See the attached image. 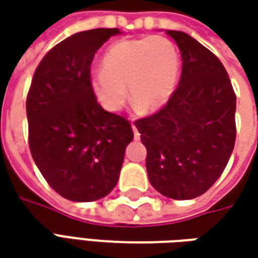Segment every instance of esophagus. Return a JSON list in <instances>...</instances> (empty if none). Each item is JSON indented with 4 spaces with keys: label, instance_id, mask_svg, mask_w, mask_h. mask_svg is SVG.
<instances>
[{
    "label": "esophagus",
    "instance_id": "esophagus-1",
    "mask_svg": "<svg viewBox=\"0 0 258 258\" xmlns=\"http://www.w3.org/2000/svg\"><path fill=\"white\" fill-rule=\"evenodd\" d=\"M132 131H134V136H135V139L138 141L139 138H141V134L138 132V129H136V126H135L134 123H132Z\"/></svg>",
    "mask_w": 258,
    "mask_h": 258
}]
</instances>
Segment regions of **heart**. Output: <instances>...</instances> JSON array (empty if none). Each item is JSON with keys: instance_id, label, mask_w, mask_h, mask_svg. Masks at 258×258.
Wrapping results in <instances>:
<instances>
[{"instance_id": "b5f03b06", "label": "heart", "mask_w": 258, "mask_h": 258, "mask_svg": "<svg viewBox=\"0 0 258 258\" xmlns=\"http://www.w3.org/2000/svg\"><path fill=\"white\" fill-rule=\"evenodd\" d=\"M181 57L172 41L162 35L120 40L102 57V70L90 87L97 102L109 112H119L127 100V89L138 109L156 112L175 93Z\"/></svg>"}]
</instances>
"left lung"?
Masks as SVG:
<instances>
[{"instance_id": "8db88e82", "label": "left lung", "mask_w": 258, "mask_h": 258, "mask_svg": "<svg viewBox=\"0 0 258 258\" xmlns=\"http://www.w3.org/2000/svg\"><path fill=\"white\" fill-rule=\"evenodd\" d=\"M179 47L182 73L162 110L136 120L146 171L158 192L192 200L220 178L235 142V94L223 63L182 31L166 30Z\"/></svg>"}]
</instances>
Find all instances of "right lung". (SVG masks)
Wrapping results in <instances>:
<instances>
[{
    "mask_svg": "<svg viewBox=\"0 0 258 258\" xmlns=\"http://www.w3.org/2000/svg\"><path fill=\"white\" fill-rule=\"evenodd\" d=\"M117 34V28H94L67 37L43 57L27 96L35 165L55 192L76 203L113 189L134 139L131 123L106 112L90 87L96 51Z\"/></svg>",
    "mask_w": 258,
    "mask_h": 258,
    "instance_id": "right-lung-1",
    "label": "right lung"
}]
</instances>
